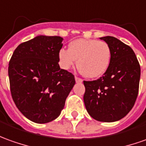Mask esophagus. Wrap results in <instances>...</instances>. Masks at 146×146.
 <instances>
[{
  "label": "esophagus",
  "instance_id": "1",
  "mask_svg": "<svg viewBox=\"0 0 146 146\" xmlns=\"http://www.w3.org/2000/svg\"><path fill=\"white\" fill-rule=\"evenodd\" d=\"M75 82L76 83H82L83 82V79H81V78L77 77V76H75Z\"/></svg>",
  "mask_w": 146,
  "mask_h": 146
}]
</instances>
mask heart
<instances>
[{
  "label": "heart",
  "mask_w": 146,
  "mask_h": 146,
  "mask_svg": "<svg viewBox=\"0 0 146 146\" xmlns=\"http://www.w3.org/2000/svg\"><path fill=\"white\" fill-rule=\"evenodd\" d=\"M59 61L63 69L74 66L75 60L80 73L87 78H98L107 71L111 60V49L104 41L78 39L71 41L68 50L60 49Z\"/></svg>",
  "instance_id": "1"
}]
</instances>
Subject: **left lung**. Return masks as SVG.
<instances>
[{
    "instance_id": "1",
    "label": "left lung",
    "mask_w": 146,
    "mask_h": 146,
    "mask_svg": "<svg viewBox=\"0 0 146 146\" xmlns=\"http://www.w3.org/2000/svg\"><path fill=\"white\" fill-rule=\"evenodd\" d=\"M111 49L110 66L102 77L83 81L84 104L94 119L113 122L131 110L139 90L141 67L129 46L113 36L100 38Z\"/></svg>"
}]
</instances>
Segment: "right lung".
<instances>
[{"mask_svg":"<svg viewBox=\"0 0 146 146\" xmlns=\"http://www.w3.org/2000/svg\"><path fill=\"white\" fill-rule=\"evenodd\" d=\"M60 36H38L15 49L9 64L10 90L18 110L36 123L60 116L75 85L74 75L60 69Z\"/></svg>","mask_w":146,"mask_h":146,"instance_id":"right-lung-1","label":"right lung"}]
</instances>
